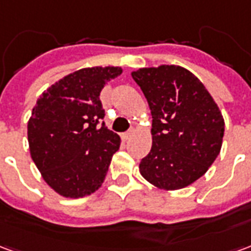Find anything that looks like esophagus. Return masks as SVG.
Instances as JSON below:
<instances>
[{
    "mask_svg": "<svg viewBox=\"0 0 251 251\" xmlns=\"http://www.w3.org/2000/svg\"><path fill=\"white\" fill-rule=\"evenodd\" d=\"M131 134H133V130H129V131H126V133H122V134H121V137H122L124 140H127V138H129Z\"/></svg>",
    "mask_w": 251,
    "mask_h": 251,
    "instance_id": "obj_1",
    "label": "esophagus"
}]
</instances>
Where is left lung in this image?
Masks as SVG:
<instances>
[{
	"instance_id": "left-lung-1",
	"label": "left lung",
	"mask_w": 251,
	"mask_h": 251,
	"mask_svg": "<svg viewBox=\"0 0 251 251\" xmlns=\"http://www.w3.org/2000/svg\"><path fill=\"white\" fill-rule=\"evenodd\" d=\"M152 113V149L140 174L165 191L201 177L221 152L225 120L204 84L180 66L131 72Z\"/></svg>"
}]
</instances>
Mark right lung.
I'll return each mask as SVG.
<instances>
[{
    "mask_svg": "<svg viewBox=\"0 0 251 251\" xmlns=\"http://www.w3.org/2000/svg\"><path fill=\"white\" fill-rule=\"evenodd\" d=\"M121 67H91L67 75L41 94L28 121L30 157L43 179L66 198L102 185L121 138L109 130L99 94Z\"/></svg>",
    "mask_w": 251,
    "mask_h": 251,
    "instance_id": "1",
    "label": "right lung"
}]
</instances>
